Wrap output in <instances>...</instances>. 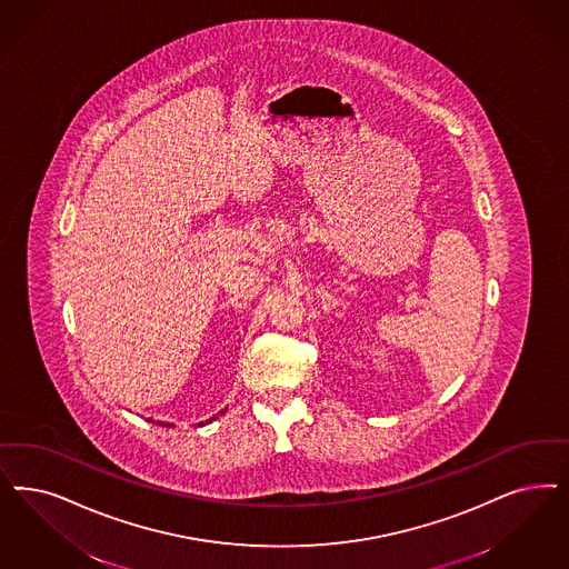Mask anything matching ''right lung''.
Returning a JSON list of instances; mask_svg holds the SVG:
<instances>
[{"mask_svg":"<svg viewBox=\"0 0 569 569\" xmlns=\"http://www.w3.org/2000/svg\"><path fill=\"white\" fill-rule=\"evenodd\" d=\"M157 425H161V422H157ZM161 427H172V425H161Z\"/></svg>","mask_w":569,"mask_h":569,"instance_id":"obj_1","label":"right lung"}]
</instances>
